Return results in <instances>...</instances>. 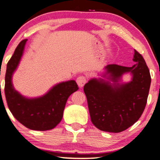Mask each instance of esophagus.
Segmentation results:
<instances>
[{
	"instance_id": "34e87169",
	"label": "esophagus",
	"mask_w": 160,
	"mask_h": 160,
	"mask_svg": "<svg viewBox=\"0 0 160 160\" xmlns=\"http://www.w3.org/2000/svg\"><path fill=\"white\" fill-rule=\"evenodd\" d=\"M77 82L78 83V87H82L84 86V84L87 82V78L84 77V76H80L77 78Z\"/></svg>"
}]
</instances>
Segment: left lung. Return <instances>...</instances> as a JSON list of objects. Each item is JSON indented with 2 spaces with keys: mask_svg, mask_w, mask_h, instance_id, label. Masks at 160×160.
Listing matches in <instances>:
<instances>
[{
  "mask_svg": "<svg viewBox=\"0 0 160 160\" xmlns=\"http://www.w3.org/2000/svg\"><path fill=\"white\" fill-rule=\"evenodd\" d=\"M131 67L117 64L106 66L109 81L92 78L83 87L93 124L100 130L118 133L132 126L146 107L150 73L144 58L134 50ZM131 72L132 79L127 84L118 83L124 73ZM112 83H111V82Z\"/></svg>",
  "mask_w": 160,
  "mask_h": 160,
  "instance_id": "left-lung-1",
  "label": "left lung"
}]
</instances>
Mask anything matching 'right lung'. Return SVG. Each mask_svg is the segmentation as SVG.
<instances>
[{"mask_svg":"<svg viewBox=\"0 0 160 160\" xmlns=\"http://www.w3.org/2000/svg\"><path fill=\"white\" fill-rule=\"evenodd\" d=\"M26 41H21L7 63L5 95L10 111L21 124L32 130L46 131L61 121L66 101L78 87L73 80L61 82L43 97L34 99H28L16 92L12 84V75L20 62Z\"/></svg>","mask_w":160,"mask_h":160,"instance_id":"obj_1","label":"right lung"}]
</instances>
